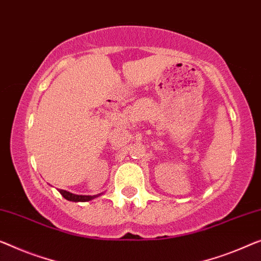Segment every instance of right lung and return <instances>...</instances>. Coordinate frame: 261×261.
<instances>
[{"label":"right lung","mask_w":261,"mask_h":261,"mask_svg":"<svg viewBox=\"0 0 261 261\" xmlns=\"http://www.w3.org/2000/svg\"><path fill=\"white\" fill-rule=\"evenodd\" d=\"M58 191H60V193L65 198V199L70 201H89L93 199V198L98 197V194H96V196H79V194L70 193L68 191H65V190H58Z\"/></svg>","instance_id":"1"}]
</instances>
